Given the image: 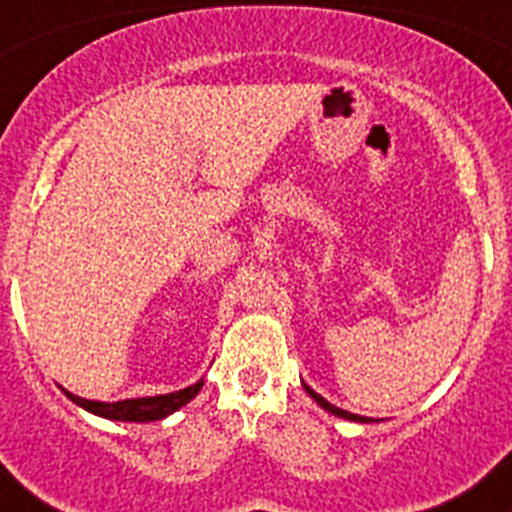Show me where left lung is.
Instances as JSON below:
<instances>
[{
	"label": "left lung",
	"mask_w": 512,
	"mask_h": 512,
	"mask_svg": "<svg viewBox=\"0 0 512 512\" xmlns=\"http://www.w3.org/2000/svg\"><path fill=\"white\" fill-rule=\"evenodd\" d=\"M305 390H307V395L312 397V400L318 402L320 408H325L328 410V413H333V415H338V418H346V420H356V423H366V418H361V415H354V413H348V410H341V408H336V405H330L328 400H325V397H320L318 392H312L310 387H307L305 384Z\"/></svg>",
	"instance_id": "1"
}]
</instances>
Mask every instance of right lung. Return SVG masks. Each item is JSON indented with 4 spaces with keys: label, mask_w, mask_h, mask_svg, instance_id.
Listing matches in <instances>:
<instances>
[{
    "label": "right lung",
    "mask_w": 512,
    "mask_h": 512,
    "mask_svg": "<svg viewBox=\"0 0 512 512\" xmlns=\"http://www.w3.org/2000/svg\"><path fill=\"white\" fill-rule=\"evenodd\" d=\"M202 382L192 384L187 390L171 392V395H158V397H138V400H120V402H94L84 400L79 395H71L66 392L69 400H74L76 405H81L84 410L94 415H102V418L110 420H133V423H148V420H161L166 415H171L174 410H179L182 405H187L197 392H200Z\"/></svg>",
    "instance_id": "obj_1"
}]
</instances>
